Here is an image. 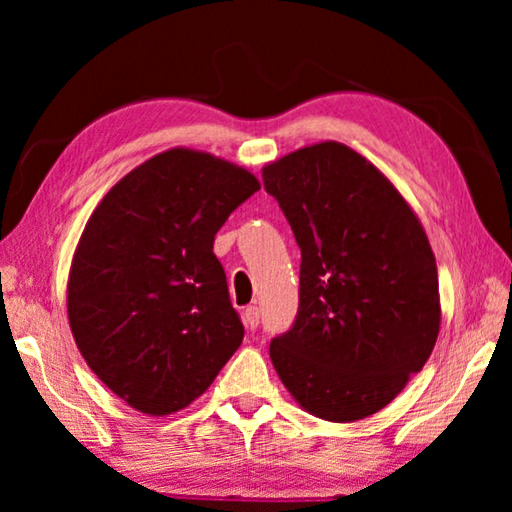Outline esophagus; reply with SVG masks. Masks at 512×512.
<instances>
[{
	"mask_svg": "<svg viewBox=\"0 0 512 512\" xmlns=\"http://www.w3.org/2000/svg\"><path fill=\"white\" fill-rule=\"evenodd\" d=\"M244 323L250 329H257V325H259V309L257 307H248L244 311Z\"/></svg>",
	"mask_w": 512,
	"mask_h": 512,
	"instance_id": "obj_1",
	"label": "esophagus"
}]
</instances>
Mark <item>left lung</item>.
<instances>
[{"instance_id":"8db88e82","label":"left lung","mask_w":512,"mask_h":512,"mask_svg":"<svg viewBox=\"0 0 512 512\" xmlns=\"http://www.w3.org/2000/svg\"><path fill=\"white\" fill-rule=\"evenodd\" d=\"M300 246V307L271 361L302 409L354 422L391 404L440 332L436 257L418 214L341 142L262 169Z\"/></svg>"}]
</instances>
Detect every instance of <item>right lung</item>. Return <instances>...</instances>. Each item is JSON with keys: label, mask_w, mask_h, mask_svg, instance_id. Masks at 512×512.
<instances>
[{"label": "right lung", "mask_w": 512, "mask_h": 512, "mask_svg": "<svg viewBox=\"0 0 512 512\" xmlns=\"http://www.w3.org/2000/svg\"><path fill=\"white\" fill-rule=\"evenodd\" d=\"M257 189L248 169L178 146L126 173L85 223L69 327L94 375L140 413L185 409L244 341L212 248Z\"/></svg>", "instance_id": "right-lung-1"}]
</instances>
